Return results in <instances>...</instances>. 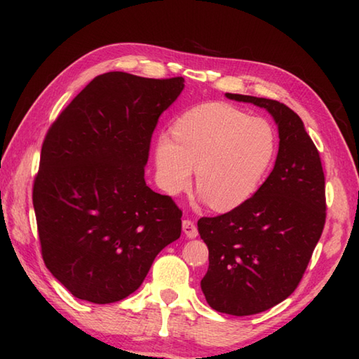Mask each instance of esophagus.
I'll list each match as a JSON object with an SVG mask.
<instances>
[{
  "instance_id": "1",
  "label": "esophagus",
  "mask_w": 359,
  "mask_h": 359,
  "mask_svg": "<svg viewBox=\"0 0 359 359\" xmlns=\"http://www.w3.org/2000/svg\"><path fill=\"white\" fill-rule=\"evenodd\" d=\"M182 228H184V233L189 239H194V238H197V234H199V231H197V226L193 220H188V219L184 220V222H182Z\"/></svg>"
}]
</instances>
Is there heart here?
<instances>
[{"label": "heart", "mask_w": 359, "mask_h": 359, "mask_svg": "<svg viewBox=\"0 0 359 359\" xmlns=\"http://www.w3.org/2000/svg\"><path fill=\"white\" fill-rule=\"evenodd\" d=\"M270 121L248 117L228 103H203L174 121L172 137H157L154 158L160 188L184 193L193 182L216 211H230L253 196L276 156Z\"/></svg>", "instance_id": "obj_1"}]
</instances>
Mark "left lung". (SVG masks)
I'll list each match as a JSON object with an SVG mask.
<instances>
[{"label": "left lung", "instance_id": "8db88e82", "mask_svg": "<svg viewBox=\"0 0 359 359\" xmlns=\"http://www.w3.org/2000/svg\"><path fill=\"white\" fill-rule=\"evenodd\" d=\"M271 114L279 151L273 171L247 202L197 222L208 247L205 299L220 313L256 315L292 294L304 276L325 224L321 157L302 120L270 98L225 94Z\"/></svg>", "mask_w": 359, "mask_h": 359}]
</instances>
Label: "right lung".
<instances>
[{
	"mask_svg": "<svg viewBox=\"0 0 359 359\" xmlns=\"http://www.w3.org/2000/svg\"><path fill=\"white\" fill-rule=\"evenodd\" d=\"M184 81L98 75L44 137L32 193L41 255L79 299H125L180 238L182 211L147 185L144 165L158 117Z\"/></svg>",
	"mask_w": 359,
	"mask_h": 359,
	"instance_id": "1",
	"label": "right lung"
}]
</instances>
